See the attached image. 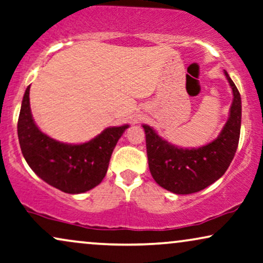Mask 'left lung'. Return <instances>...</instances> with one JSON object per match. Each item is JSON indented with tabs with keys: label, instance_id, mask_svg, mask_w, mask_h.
<instances>
[{
	"label": "left lung",
	"instance_id": "1",
	"mask_svg": "<svg viewBox=\"0 0 263 263\" xmlns=\"http://www.w3.org/2000/svg\"><path fill=\"white\" fill-rule=\"evenodd\" d=\"M233 92L230 118L218 138L197 149H183L164 141L148 125L145 131L150 173L157 184L178 195L198 192L223 176L236 154L240 135L239 91L225 71Z\"/></svg>",
	"mask_w": 263,
	"mask_h": 263
}]
</instances>
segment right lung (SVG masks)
<instances>
[{"mask_svg": "<svg viewBox=\"0 0 263 263\" xmlns=\"http://www.w3.org/2000/svg\"><path fill=\"white\" fill-rule=\"evenodd\" d=\"M127 127H108L83 144L55 141L34 124L27 86L17 120V137L27 164L41 179L67 194H82L106 177L111 153Z\"/></svg>", "mask_w": 263, "mask_h": 263, "instance_id": "obj_1", "label": "right lung"}]
</instances>
